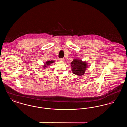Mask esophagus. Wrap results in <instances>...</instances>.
<instances>
[{
	"label": "esophagus",
	"instance_id": "esophagus-1",
	"mask_svg": "<svg viewBox=\"0 0 127 127\" xmlns=\"http://www.w3.org/2000/svg\"><path fill=\"white\" fill-rule=\"evenodd\" d=\"M59 60L60 61H65L64 59H62V58H60Z\"/></svg>",
	"mask_w": 127,
	"mask_h": 127
}]
</instances>
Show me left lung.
Masks as SVG:
<instances>
[{
  "mask_svg": "<svg viewBox=\"0 0 127 127\" xmlns=\"http://www.w3.org/2000/svg\"><path fill=\"white\" fill-rule=\"evenodd\" d=\"M73 73L78 76H81L84 74L87 66L86 62H82L78 59H75L71 63Z\"/></svg>",
  "mask_w": 127,
  "mask_h": 127,
  "instance_id": "left-lung-1",
  "label": "left lung"
}]
</instances>
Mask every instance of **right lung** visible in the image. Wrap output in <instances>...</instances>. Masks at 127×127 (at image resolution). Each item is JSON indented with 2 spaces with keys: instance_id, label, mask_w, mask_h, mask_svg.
Listing matches in <instances>:
<instances>
[{
  "instance_id": "obj_1",
  "label": "right lung",
  "mask_w": 127,
  "mask_h": 127,
  "mask_svg": "<svg viewBox=\"0 0 127 127\" xmlns=\"http://www.w3.org/2000/svg\"><path fill=\"white\" fill-rule=\"evenodd\" d=\"M54 61H48L46 62V64H45V66H44V67H46L47 66H48V65H50V64H51V63H53V62H54Z\"/></svg>"
}]
</instances>
